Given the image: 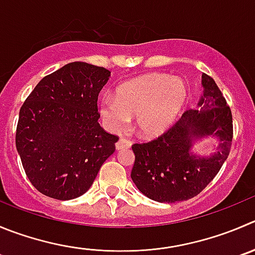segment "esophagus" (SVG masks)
<instances>
[{
	"label": "esophagus",
	"mask_w": 255,
	"mask_h": 255,
	"mask_svg": "<svg viewBox=\"0 0 255 255\" xmlns=\"http://www.w3.org/2000/svg\"><path fill=\"white\" fill-rule=\"evenodd\" d=\"M131 146V141L126 137H120L118 142H116V150H123L128 149V147Z\"/></svg>",
	"instance_id": "1"
}]
</instances>
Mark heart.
<instances>
[{
	"label": "heart",
	"instance_id": "obj_1",
	"mask_svg": "<svg viewBox=\"0 0 255 255\" xmlns=\"http://www.w3.org/2000/svg\"><path fill=\"white\" fill-rule=\"evenodd\" d=\"M188 89L183 80L164 74H150L125 81L106 96L100 105L104 123L121 131L130 118L136 116L140 135L155 137L165 132L183 110Z\"/></svg>",
	"mask_w": 255,
	"mask_h": 255
}]
</instances>
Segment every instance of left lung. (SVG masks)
Masks as SVG:
<instances>
[{"label":"left lung","instance_id":"left-lung-1","mask_svg":"<svg viewBox=\"0 0 255 255\" xmlns=\"http://www.w3.org/2000/svg\"><path fill=\"white\" fill-rule=\"evenodd\" d=\"M204 87L199 109H189L156 139L132 145L135 162L131 179L140 191L159 203L188 200L202 193L229 155L233 140L230 108L214 80L202 75ZM212 134L220 139L218 151L199 157L192 142Z\"/></svg>","mask_w":255,"mask_h":255}]
</instances>
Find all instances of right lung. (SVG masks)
<instances>
[{
    "label": "right lung",
    "mask_w": 255,
    "mask_h": 255,
    "mask_svg": "<svg viewBox=\"0 0 255 255\" xmlns=\"http://www.w3.org/2000/svg\"><path fill=\"white\" fill-rule=\"evenodd\" d=\"M110 71L70 62L43 77L21 106L16 147L28 180L57 200L93 185L119 137L99 124L98 96Z\"/></svg>",
    "instance_id": "obj_1"
}]
</instances>
